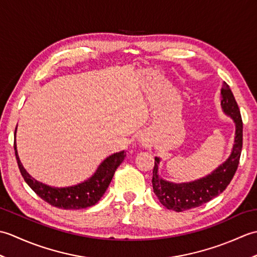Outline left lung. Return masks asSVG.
<instances>
[{
  "label": "left lung",
  "instance_id": "8db88e82",
  "mask_svg": "<svg viewBox=\"0 0 257 257\" xmlns=\"http://www.w3.org/2000/svg\"><path fill=\"white\" fill-rule=\"evenodd\" d=\"M221 106L223 112L235 122V138L233 150L227 160L217 167L206 177L187 183H173L163 180L159 176L160 159L155 158V168L152 172V187L162 205L176 212L198 207L221 194L235 174L243 146V122L237 102L230 86L223 84L221 89Z\"/></svg>",
  "mask_w": 257,
  "mask_h": 257
}]
</instances>
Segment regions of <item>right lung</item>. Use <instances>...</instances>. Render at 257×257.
Returning a JSON list of instances; mask_svg holds the SVG:
<instances>
[{
    "mask_svg": "<svg viewBox=\"0 0 257 257\" xmlns=\"http://www.w3.org/2000/svg\"><path fill=\"white\" fill-rule=\"evenodd\" d=\"M14 150L22 177L30 185V188L47 203L56 206L58 209L65 210H79L95 205L106 192L111 182L114 171L125 157L124 151L116 152V154L106 158L97 168L96 172L86 181L72 185V187L55 188L37 181L31 177L20 160L16 143H14Z\"/></svg>",
    "mask_w": 257,
    "mask_h": 257,
    "instance_id": "obj_1",
    "label": "right lung"
}]
</instances>
